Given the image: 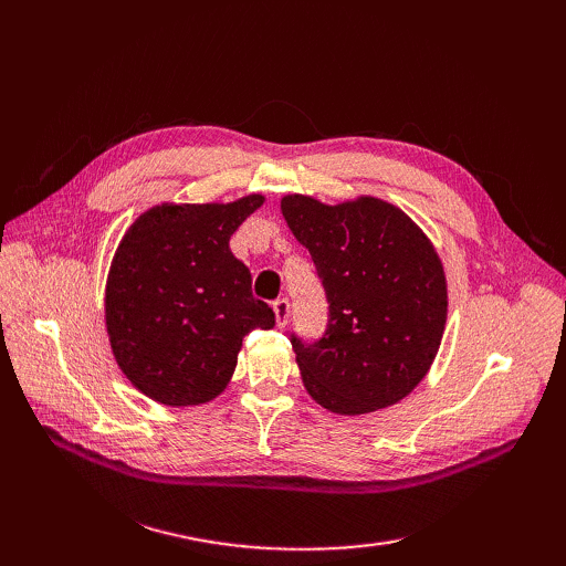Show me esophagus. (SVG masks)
Segmentation results:
<instances>
[{
  "instance_id": "1",
  "label": "esophagus",
  "mask_w": 566,
  "mask_h": 566,
  "mask_svg": "<svg viewBox=\"0 0 566 566\" xmlns=\"http://www.w3.org/2000/svg\"><path fill=\"white\" fill-rule=\"evenodd\" d=\"M273 316H276L279 328H285L287 318H290V302L287 300H276V302H273Z\"/></svg>"
}]
</instances>
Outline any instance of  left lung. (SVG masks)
<instances>
[{
    "label": "left lung",
    "instance_id": "obj_1",
    "mask_svg": "<svg viewBox=\"0 0 566 566\" xmlns=\"http://www.w3.org/2000/svg\"><path fill=\"white\" fill-rule=\"evenodd\" d=\"M281 212L331 304L318 342L293 337L304 389L337 416L401 401L432 368L447 328L449 285L434 243L397 205L373 196L325 205L287 193Z\"/></svg>",
    "mask_w": 566,
    "mask_h": 566
}]
</instances>
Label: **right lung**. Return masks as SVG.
<instances>
[{"label": "right lung", "mask_w": 566, "mask_h": 566, "mask_svg": "<svg viewBox=\"0 0 566 566\" xmlns=\"http://www.w3.org/2000/svg\"><path fill=\"white\" fill-rule=\"evenodd\" d=\"M262 202V193L160 202L125 231L106 281V331L119 370L148 399L172 408L217 399L243 337L276 323L229 248Z\"/></svg>", "instance_id": "right-lung-1"}]
</instances>
